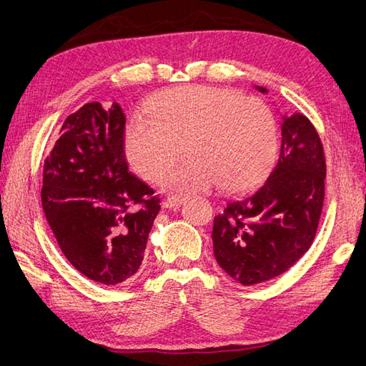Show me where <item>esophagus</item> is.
<instances>
[{"mask_svg": "<svg viewBox=\"0 0 366 366\" xmlns=\"http://www.w3.org/2000/svg\"><path fill=\"white\" fill-rule=\"evenodd\" d=\"M182 203H184V198H168V200H164L162 203V206L164 209H179Z\"/></svg>", "mask_w": 366, "mask_h": 366, "instance_id": "esophagus-1", "label": "esophagus"}]
</instances>
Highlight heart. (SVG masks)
<instances>
[{
  "label": "heart",
  "mask_w": 366,
  "mask_h": 366,
  "mask_svg": "<svg viewBox=\"0 0 366 366\" xmlns=\"http://www.w3.org/2000/svg\"><path fill=\"white\" fill-rule=\"evenodd\" d=\"M149 117L128 124L124 152L139 176L157 182L177 162L184 145L190 157L164 176L168 194L187 195L216 184L222 190H243L274 160L275 119L259 99L184 86L152 99Z\"/></svg>",
  "instance_id": "1"
}]
</instances>
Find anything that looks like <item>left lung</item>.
<instances>
[{
  "label": "left lung",
  "instance_id": "obj_1",
  "mask_svg": "<svg viewBox=\"0 0 366 366\" xmlns=\"http://www.w3.org/2000/svg\"><path fill=\"white\" fill-rule=\"evenodd\" d=\"M256 89L267 94L262 86ZM282 118L280 154L267 181L229 200L212 225L219 267L247 287L299 261L314 242L323 208L327 164L318 132L301 114Z\"/></svg>",
  "mask_w": 366,
  "mask_h": 366
}]
</instances>
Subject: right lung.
Returning <instances> with one entry per match:
<instances>
[{"label": "right lung", "instance_id": "right-lung-1", "mask_svg": "<svg viewBox=\"0 0 366 366\" xmlns=\"http://www.w3.org/2000/svg\"><path fill=\"white\" fill-rule=\"evenodd\" d=\"M122 107L83 105L62 126L44 160L41 204L64 256L91 280L117 285L141 267L160 211L147 184L131 174ZM142 210L131 212L136 204Z\"/></svg>", "mask_w": 366, "mask_h": 366}]
</instances>
